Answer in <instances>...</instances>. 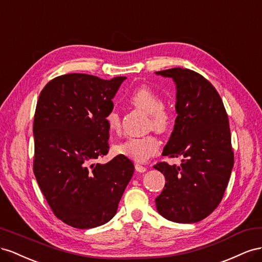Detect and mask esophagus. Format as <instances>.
Masks as SVG:
<instances>
[{
	"label": "esophagus",
	"mask_w": 262,
	"mask_h": 262,
	"mask_svg": "<svg viewBox=\"0 0 262 262\" xmlns=\"http://www.w3.org/2000/svg\"><path fill=\"white\" fill-rule=\"evenodd\" d=\"M135 169H136V171H138V172H146L147 171V168L145 166H141V164H139V163L135 164Z\"/></svg>",
	"instance_id": "34e87169"
}]
</instances>
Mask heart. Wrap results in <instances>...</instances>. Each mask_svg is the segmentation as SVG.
I'll return each instance as SVG.
<instances>
[{
  "mask_svg": "<svg viewBox=\"0 0 262 262\" xmlns=\"http://www.w3.org/2000/svg\"><path fill=\"white\" fill-rule=\"evenodd\" d=\"M134 105L149 114L148 128L158 133L168 132L174 121L173 111L163 105L161 96L149 86L134 90L129 98ZM108 129L112 133L121 132V116L116 110H111L105 116ZM160 141L152 134L141 137L127 138L115 146L116 151L128 158L143 162L158 152Z\"/></svg>",
  "mask_w": 262,
  "mask_h": 262,
  "instance_id": "1",
  "label": "heart"
}]
</instances>
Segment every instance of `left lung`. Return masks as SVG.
Instances as JSON below:
<instances>
[{"mask_svg":"<svg viewBox=\"0 0 262 262\" xmlns=\"http://www.w3.org/2000/svg\"><path fill=\"white\" fill-rule=\"evenodd\" d=\"M157 74L177 84L178 116L162 156L183 159L180 166H154L167 181L156 206L169 221L196 223L221 203L234 166L228 116L219 92L200 73L172 68Z\"/></svg>","mask_w":262,"mask_h":262,"instance_id":"left-lung-1","label":"left lung"}]
</instances>
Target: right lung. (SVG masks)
<instances>
[{"label": "right lung", "instance_id": "add662e5", "mask_svg": "<svg viewBox=\"0 0 262 262\" xmlns=\"http://www.w3.org/2000/svg\"><path fill=\"white\" fill-rule=\"evenodd\" d=\"M125 79L69 73L49 81L39 94L33 169L51 211L67 225L86 229L107 223L133 177L134 163L124 155L95 163L108 152L105 116Z\"/></svg>", "mask_w": 262, "mask_h": 262}]
</instances>
